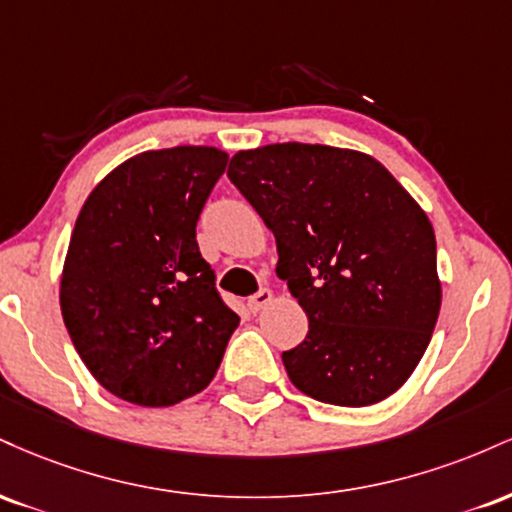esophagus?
I'll list each match as a JSON object with an SVG mask.
<instances>
[{"instance_id":"1","label":"esophagus","mask_w":512,"mask_h":512,"mask_svg":"<svg viewBox=\"0 0 512 512\" xmlns=\"http://www.w3.org/2000/svg\"><path fill=\"white\" fill-rule=\"evenodd\" d=\"M272 298H274V296H272V291H269V289H260V291L255 293V296H250V298H248L250 310H252V313H257V310H262L264 305L272 303Z\"/></svg>"}]
</instances>
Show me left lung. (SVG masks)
Listing matches in <instances>:
<instances>
[{"label":"left lung","instance_id":"8db88e82","mask_svg":"<svg viewBox=\"0 0 512 512\" xmlns=\"http://www.w3.org/2000/svg\"><path fill=\"white\" fill-rule=\"evenodd\" d=\"M228 178L276 238V274L308 315L291 383L337 407L383 402L419 366L440 313L436 233L383 163L322 144L238 151Z\"/></svg>","mask_w":512,"mask_h":512}]
</instances>
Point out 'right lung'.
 Returning <instances> with one entry per match:
<instances>
[{
	"instance_id": "1",
	"label": "right lung",
	"mask_w": 512,
	"mask_h": 512,
	"mask_svg": "<svg viewBox=\"0 0 512 512\" xmlns=\"http://www.w3.org/2000/svg\"><path fill=\"white\" fill-rule=\"evenodd\" d=\"M214 146L129 158L76 219L60 305L74 349L105 390L170 407L214 380L240 317L221 301L197 221L226 170Z\"/></svg>"
}]
</instances>
